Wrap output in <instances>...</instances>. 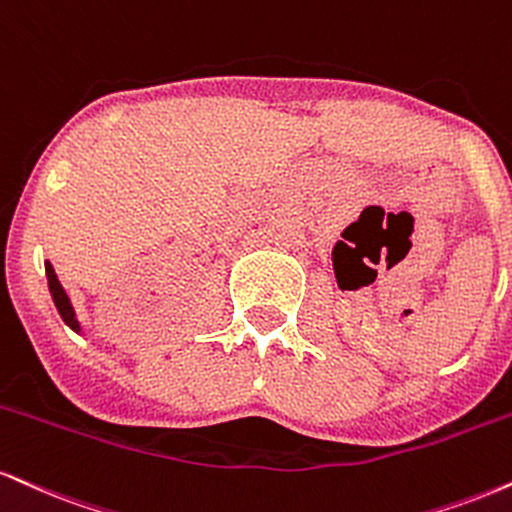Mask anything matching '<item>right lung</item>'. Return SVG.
I'll list each match as a JSON object with an SVG mask.
<instances>
[{"instance_id":"add662e5","label":"right lung","mask_w":512,"mask_h":512,"mask_svg":"<svg viewBox=\"0 0 512 512\" xmlns=\"http://www.w3.org/2000/svg\"><path fill=\"white\" fill-rule=\"evenodd\" d=\"M45 274H47L49 293H52V300H54V305H57L61 319H64V324L71 326L76 334H80V331H83V326H80V322H78L76 310H73V305H71V298L66 295L64 286H61L59 279H57V272H54V267L49 262H45Z\"/></svg>"}]
</instances>
